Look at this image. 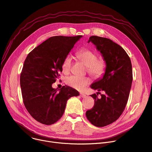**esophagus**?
<instances>
[{"instance_id": "obj_1", "label": "esophagus", "mask_w": 152, "mask_h": 152, "mask_svg": "<svg viewBox=\"0 0 152 152\" xmlns=\"http://www.w3.org/2000/svg\"><path fill=\"white\" fill-rule=\"evenodd\" d=\"M80 96L81 97H83V98H84V97H86V96L84 94H80Z\"/></svg>"}]
</instances>
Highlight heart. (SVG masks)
<instances>
[{"label":"heart","mask_w":152,"mask_h":152,"mask_svg":"<svg viewBox=\"0 0 152 152\" xmlns=\"http://www.w3.org/2000/svg\"><path fill=\"white\" fill-rule=\"evenodd\" d=\"M77 57L88 66V72L95 79L101 77L106 71L107 65L103 60H98L97 55L88 49H83L77 52ZM73 59L71 55H67L62 63V69L64 73L70 71ZM65 83L69 86L75 89L81 91L91 83L89 77L86 76H78L72 75L67 77Z\"/></svg>","instance_id":"1"}]
</instances>
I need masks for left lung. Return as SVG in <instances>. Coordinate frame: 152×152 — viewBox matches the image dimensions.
I'll return each mask as SVG.
<instances>
[{
  "label": "left lung",
  "mask_w": 152,
  "mask_h": 152,
  "mask_svg": "<svg viewBox=\"0 0 152 152\" xmlns=\"http://www.w3.org/2000/svg\"><path fill=\"white\" fill-rule=\"evenodd\" d=\"M92 42L100 51L107 65L103 77L91 85V88L104 91L98 99L92 94L94 105L86 113L88 121L96 127H104L117 121L126 106L132 83V69L130 59L120 45L111 39L91 36ZM98 93L100 94L99 92Z\"/></svg>",
  "instance_id": "8db88e82"
}]
</instances>
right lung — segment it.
Returning a JSON list of instances; mask_svg holds the SVG:
<instances>
[{
    "label": "right lung",
    "instance_id": "right-lung-1",
    "mask_svg": "<svg viewBox=\"0 0 152 152\" xmlns=\"http://www.w3.org/2000/svg\"><path fill=\"white\" fill-rule=\"evenodd\" d=\"M82 35L52 37L35 48L26 58L20 74L23 102L29 114L45 125L62 117L67 101L79 92L69 86L60 91L52 84L62 72V63Z\"/></svg>",
    "mask_w": 152,
    "mask_h": 152
}]
</instances>
